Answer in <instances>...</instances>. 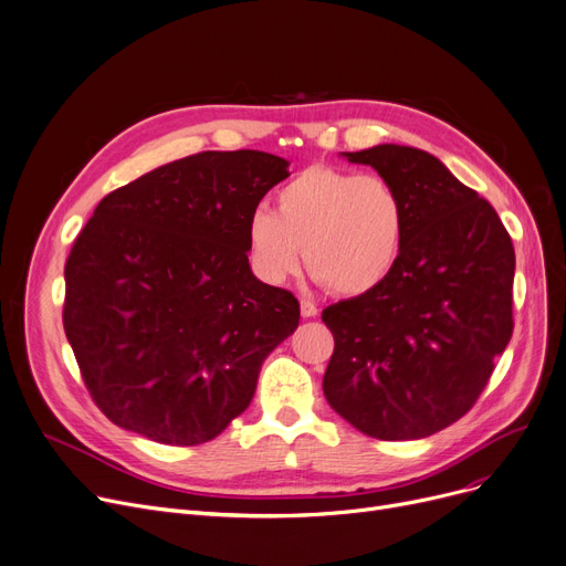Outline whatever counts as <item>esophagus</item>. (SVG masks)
Listing matches in <instances>:
<instances>
[{
	"label": "esophagus",
	"instance_id": "1",
	"mask_svg": "<svg viewBox=\"0 0 566 566\" xmlns=\"http://www.w3.org/2000/svg\"><path fill=\"white\" fill-rule=\"evenodd\" d=\"M300 308H302V315H304V317H315V315L319 313V311H317V306H315L313 302H308V300H302Z\"/></svg>",
	"mask_w": 566,
	"mask_h": 566
}]
</instances>
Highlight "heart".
Here are the masks:
<instances>
[{"mask_svg": "<svg viewBox=\"0 0 566 566\" xmlns=\"http://www.w3.org/2000/svg\"><path fill=\"white\" fill-rule=\"evenodd\" d=\"M258 276L281 285L308 272L336 294L357 297L382 285L406 241V202L380 175L311 166L276 193V213L258 209L247 226Z\"/></svg>", "mask_w": 566, "mask_h": 566, "instance_id": "obj_1", "label": "heart"}]
</instances>
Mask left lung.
<instances>
[{
    "mask_svg": "<svg viewBox=\"0 0 566 566\" xmlns=\"http://www.w3.org/2000/svg\"><path fill=\"white\" fill-rule=\"evenodd\" d=\"M343 156L396 186L406 241L382 285L322 311L334 334L322 389L370 438H428L474 406L514 332V244L491 202L433 154L378 145Z\"/></svg>",
    "mask_w": 566,
    "mask_h": 566,
    "instance_id": "left-lung-1",
    "label": "left lung"
}]
</instances>
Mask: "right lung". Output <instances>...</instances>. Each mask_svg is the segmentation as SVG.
Returning a JSON list of instances; mask_svg holds the SVG:
<instances>
[{
  "label": "right lung",
  "mask_w": 566,
  "mask_h": 566,
  "mask_svg": "<svg viewBox=\"0 0 566 566\" xmlns=\"http://www.w3.org/2000/svg\"><path fill=\"white\" fill-rule=\"evenodd\" d=\"M266 151H200L107 193L77 234L64 332L98 410L193 447L249 408L260 366L300 325L294 294L258 281L247 226L290 177Z\"/></svg>",
  "instance_id": "add662e5"
}]
</instances>
